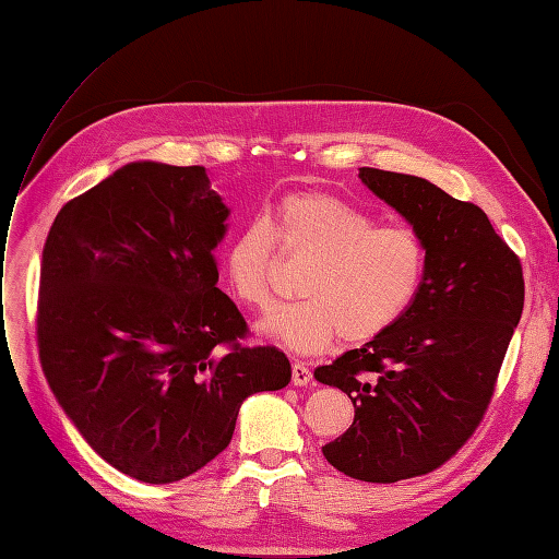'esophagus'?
<instances>
[{"label": "esophagus", "mask_w": 559, "mask_h": 559, "mask_svg": "<svg viewBox=\"0 0 559 559\" xmlns=\"http://www.w3.org/2000/svg\"><path fill=\"white\" fill-rule=\"evenodd\" d=\"M292 382H294L296 386H308V384L312 382L310 368H308L306 364L294 361V366H292Z\"/></svg>", "instance_id": "esophagus-1"}]
</instances>
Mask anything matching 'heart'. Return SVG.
I'll use <instances>...</instances> for the list:
<instances>
[{"mask_svg": "<svg viewBox=\"0 0 559 559\" xmlns=\"http://www.w3.org/2000/svg\"><path fill=\"white\" fill-rule=\"evenodd\" d=\"M275 242L289 257L312 259L300 286L308 298L275 308L259 331L298 354L326 349L341 333L347 343L382 335L411 310L427 273L425 242L411 226L376 224L324 191H296L224 247L226 286L249 308L265 310L275 298Z\"/></svg>", "mask_w": 559, "mask_h": 559, "instance_id": "1", "label": "heart"}]
</instances>
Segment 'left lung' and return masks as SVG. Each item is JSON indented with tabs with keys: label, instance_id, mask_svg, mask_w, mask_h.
Here are the masks:
<instances>
[{
	"label": "left lung",
	"instance_id": "obj_1",
	"mask_svg": "<svg viewBox=\"0 0 559 559\" xmlns=\"http://www.w3.org/2000/svg\"><path fill=\"white\" fill-rule=\"evenodd\" d=\"M359 179L419 233L427 273L392 329L314 370L354 403L352 427L321 452L349 478L399 483L445 464L480 425L524 280L478 205L413 175L359 167Z\"/></svg>",
	"mask_w": 559,
	"mask_h": 559
}]
</instances>
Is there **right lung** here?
Here are the masks:
<instances>
[{
    "label": "right lung",
    "mask_w": 559,
    "mask_h": 559,
    "mask_svg": "<svg viewBox=\"0 0 559 559\" xmlns=\"http://www.w3.org/2000/svg\"><path fill=\"white\" fill-rule=\"evenodd\" d=\"M230 210L205 167L128 163L58 212L41 253L44 376L86 443L126 476L165 485L230 443L240 405L292 364L242 347L218 289Z\"/></svg>",
    "instance_id": "obj_1"
}]
</instances>
